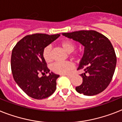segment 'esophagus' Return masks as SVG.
<instances>
[{"label":"esophagus","mask_w":122,"mask_h":122,"mask_svg":"<svg viewBox=\"0 0 122 122\" xmlns=\"http://www.w3.org/2000/svg\"><path fill=\"white\" fill-rule=\"evenodd\" d=\"M64 76H68V77H70L71 78V75H70V74H66V75H64Z\"/></svg>","instance_id":"obj_1"}]
</instances>
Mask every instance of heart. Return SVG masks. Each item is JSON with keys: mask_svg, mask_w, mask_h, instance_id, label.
I'll use <instances>...</instances> for the list:
<instances>
[{"mask_svg": "<svg viewBox=\"0 0 122 122\" xmlns=\"http://www.w3.org/2000/svg\"><path fill=\"white\" fill-rule=\"evenodd\" d=\"M59 45L68 52L71 53L75 51L76 45L74 42L69 39H64L59 42ZM42 57L44 61L47 63H51L52 60L51 46L46 47L42 51ZM73 68V64L70 61L66 62H56L51 67V71L56 74H66Z\"/></svg>", "mask_w": 122, "mask_h": 122, "instance_id": "heart-1", "label": "heart"}]
</instances>
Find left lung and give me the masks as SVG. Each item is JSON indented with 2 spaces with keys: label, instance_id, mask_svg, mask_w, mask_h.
Masks as SVG:
<instances>
[{
  "label": "left lung",
  "instance_id": "1",
  "mask_svg": "<svg viewBox=\"0 0 122 122\" xmlns=\"http://www.w3.org/2000/svg\"><path fill=\"white\" fill-rule=\"evenodd\" d=\"M68 38L78 41L85 47L83 56L78 70L83 83L76 90L84 95L93 96L105 90L110 83L115 70L117 57L109 39L95 30H79L62 33Z\"/></svg>",
  "mask_w": 122,
  "mask_h": 122
}]
</instances>
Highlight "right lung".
Returning <instances> with one entry per match:
<instances>
[{"mask_svg":"<svg viewBox=\"0 0 122 122\" xmlns=\"http://www.w3.org/2000/svg\"><path fill=\"white\" fill-rule=\"evenodd\" d=\"M59 36V34L27 35L13 48L10 61L13 78L22 91L32 98H46L56 90L59 75L49 73L42 51ZM39 73L43 76L39 77ZM47 73H50L49 76H46Z\"/></svg>","mask_w":122,"mask_h":122,"instance_id":"obj_1","label":"right lung"}]
</instances>
